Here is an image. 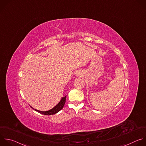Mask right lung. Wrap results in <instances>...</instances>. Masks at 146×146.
Returning a JSON list of instances; mask_svg holds the SVG:
<instances>
[{"mask_svg":"<svg viewBox=\"0 0 146 146\" xmlns=\"http://www.w3.org/2000/svg\"><path fill=\"white\" fill-rule=\"evenodd\" d=\"M66 96H65V97H64V98H62L61 100L60 101V102L56 106H55L53 108H52V110H50L49 111H38V110H35L36 111H37L38 112H39V113H40L41 114L44 115H52L56 114V113L60 111H61L63 108V107H64V105L65 104V102H66Z\"/></svg>","mask_w":146,"mask_h":146,"instance_id":"right-lung-1","label":"right lung"}]
</instances>
